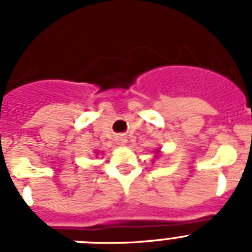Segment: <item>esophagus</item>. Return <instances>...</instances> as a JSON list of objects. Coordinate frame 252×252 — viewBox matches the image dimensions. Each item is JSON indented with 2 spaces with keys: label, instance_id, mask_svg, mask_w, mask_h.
I'll return each mask as SVG.
<instances>
[{
  "label": "esophagus",
  "instance_id": "obj_1",
  "mask_svg": "<svg viewBox=\"0 0 252 252\" xmlns=\"http://www.w3.org/2000/svg\"><path fill=\"white\" fill-rule=\"evenodd\" d=\"M116 142H117V145H125V144H126V137L119 136L117 140H116Z\"/></svg>",
  "mask_w": 252,
  "mask_h": 252
}]
</instances>
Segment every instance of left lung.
I'll return each instance as SVG.
<instances>
[{"mask_svg":"<svg viewBox=\"0 0 252 252\" xmlns=\"http://www.w3.org/2000/svg\"><path fill=\"white\" fill-rule=\"evenodd\" d=\"M157 153H159V150H158V151H157Z\"/></svg>","mask_w":252,"mask_h":252,"instance_id":"1","label":"left lung"}]
</instances>
